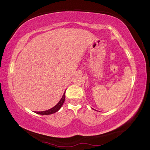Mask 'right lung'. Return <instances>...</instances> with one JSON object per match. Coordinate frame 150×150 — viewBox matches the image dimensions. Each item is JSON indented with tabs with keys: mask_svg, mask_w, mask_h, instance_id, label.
<instances>
[{
	"mask_svg": "<svg viewBox=\"0 0 150 150\" xmlns=\"http://www.w3.org/2000/svg\"><path fill=\"white\" fill-rule=\"evenodd\" d=\"M64 100H65V92L64 93V94H63L62 98L59 101V103H58L54 107H52V108L50 109L49 110H47V111H35V112L37 114L43 115H48L54 113V112H57L60 108H61L62 105H63V103H64Z\"/></svg>",
	"mask_w": 150,
	"mask_h": 150,
	"instance_id": "obj_1",
	"label": "right lung"
}]
</instances>
